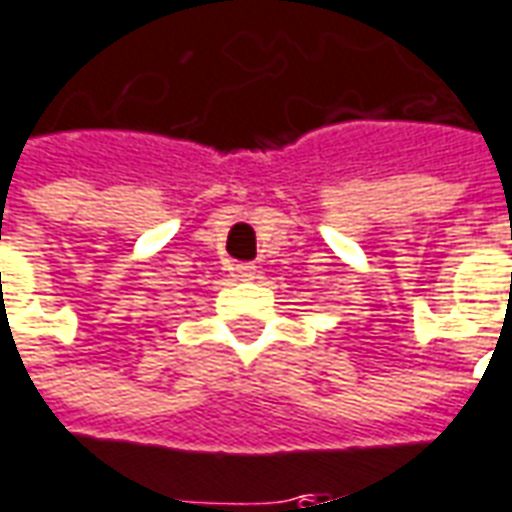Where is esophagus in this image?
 Masks as SVG:
<instances>
[{
    "label": "esophagus",
    "instance_id": "obj_1",
    "mask_svg": "<svg viewBox=\"0 0 512 512\" xmlns=\"http://www.w3.org/2000/svg\"><path fill=\"white\" fill-rule=\"evenodd\" d=\"M232 274H235L238 280H255L257 266L255 263H235V266H232Z\"/></svg>",
    "mask_w": 512,
    "mask_h": 512
}]
</instances>
